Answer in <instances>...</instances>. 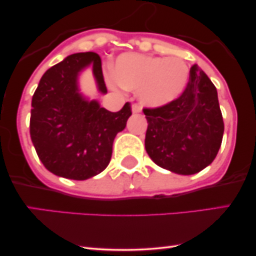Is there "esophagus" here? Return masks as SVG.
I'll use <instances>...</instances> for the list:
<instances>
[{
    "mask_svg": "<svg viewBox=\"0 0 256 256\" xmlns=\"http://www.w3.org/2000/svg\"><path fill=\"white\" fill-rule=\"evenodd\" d=\"M140 110H142V107L140 104H132V112L134 113H140Z\"/></svg>",
    "mask_w": 256,
    "mask_h": 256,
    "instance_id": "34e87169",
    "label": "esophagus"
}]
</instances>
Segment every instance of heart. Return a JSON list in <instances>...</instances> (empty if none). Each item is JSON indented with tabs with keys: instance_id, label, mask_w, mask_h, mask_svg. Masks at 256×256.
Instances as JSON below:
<instances>
[{
	"instance_id": "obj_1",
	"label": "heart",
	"mask_w": 256,
	"mask_h": 256,
	"mask_svg": "<svg viewBox=\"0 0 256 256\" xmlns=\"http://www.w3.org/2000/svg\"><path fill=\"white\" fill-rule=\"evenodd\" d=\"M106 78L113 89L122 85L138 91L143 104L161 107L183 94L189 82V68L178 58L122 54L114 64V74L108 72Z\"/></svg>"
}]
</instances>
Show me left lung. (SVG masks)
<instances>
[{"label":"left lung","instance_id":"1","mask_svg":"<svg viewBox=\"0 0 256 256\" xmlns=\"http://www.w3.org/2000/svg\"><path fill=\"white\" fill-rule=\"evenodd\" d=\"M146 150L158 166L178 174H195L213 162L222 146L224 122L216 86L198 64L177 100L144 108Z\"/></svg>","mask_w":256,"mask_h":256}]
</instances>
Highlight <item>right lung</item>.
Segmentation results:
<instances>
[{
    "label": "right lung",
    "mask_w": 256,
    "mask_h": 256,
    "mask_svg": "<svg viewBox=\"0 0 256 256\" xmlns=\"http://www.w3.org/2000/svg\"><path fill=\"white\" fill-rule=\"evenodd\" d=\"M89 64L98 90L106 94L101 58L88 52L50 67L32 96L30 136L38 158L48 171L74 180L94 177L108 166L114 138L132 114L128 102L113 113L79 94L78 74Z\"/></svg>",
    "instance_id": "1"
}]
</instances>
